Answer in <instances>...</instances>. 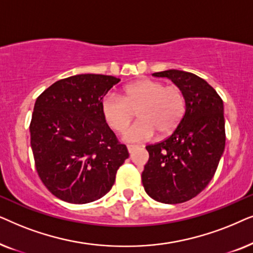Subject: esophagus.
I'll return each mask as SVG.
<instances>
[{"label": "esophagus", "mask_w": 253, "mask_h": 253, "mask_svg": "<svg viewBox=\"0 0 253 253\" xmlns=\"http://www.w3.org/2000/svg\"><path fill=\"white\" fill-rule=\"evenodd\" d=\"M139 147L138 145H127V151H129V153H132L134 150H137V148Z\"/></svg>", "instance_id": "1"}]
</instances>
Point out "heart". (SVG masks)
I'll list each match as a JSON object with an SVG mask.
<instances>
[{"instance_id":"obj_1","label":"heart","mask_w":253,"mask_h":253,"mask_svg":"<svg viewBox=\"0 0 253 253\" xmlns=\"http://www.w3.org/2000/svg\"><path fill=\"white\" fill-rule=\"evenodd\" d=\"M186 99L177 85H165L155 79H140L126 85L122 98L107 94L101 112L115 132H126L136 113L139 121L124 134L127 141L148 140L155 134L171 133L184 117Z\"/></svg>"}]
</instances>
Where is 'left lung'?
I'll list each match as a JSON object with an SVG mask.
<instances>
[{"label": "left lung", "instance_id": "left-lung-1", "mask_svg": "<svg viewBox=\"0 0 253 253\" xmlns=\"http://www.w3.org/2000/svg\"><path fill=\"white\" fill-rule=\"evenodd\" d=\"M167 77L184 92V117L160 143L147 145L150 154L141 174L145 191L164 204L188 202L199 195L215 174L226 144L223 102L206 81L191 72L166 70Z\"/></svg>", "mask_w": 253, "mask_h": 253}]
</instances>
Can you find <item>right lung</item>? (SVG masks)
Instances as JSON below:
<instances>
[{
  "instance_id": "right-lung-1",
  "label": "right lung",
  "mask_w": 253,
  "mask_h": 253,
  "mask_svg": "<svg viewBox=\"0 0 253 253\" xmlns=\"http://www.w3.org/2000/svg\"><path fill=\"white\" fill-rule=\"evenodd\" d=\"M119 78L76 75L38 96L30 124L38 175L58 199L98 200L112 189L129 152L103 119L101 102Z\"/></svg>"
}]
</instances>
